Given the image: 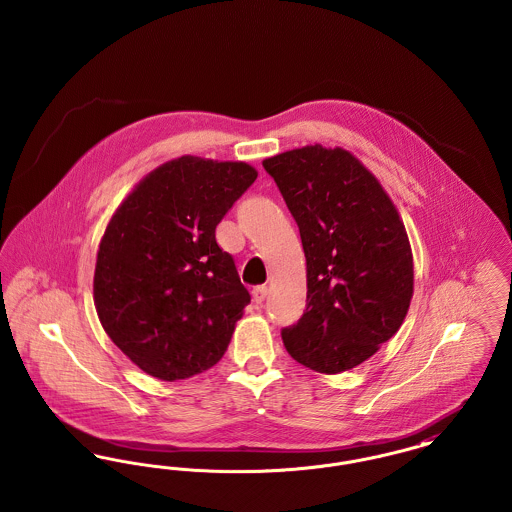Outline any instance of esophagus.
<instances>
[{"label": "esophagus", "instance_id": "34e87169", "mask_svg": "<svg viewBox=\"0 0 512 512\" xmlns=\"http://www.w3.org/2000/svg\"><path fill=\"white\" fill-rule=\"evenodd\" d=\"M268 295L267 286H257V288H253V301L255 303H263L265 301V297Z\"/></svg>", "mask_w": 512, "mask_h": 512}]
</instances>
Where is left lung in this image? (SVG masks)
<instances>
[{"mask_svg":"<svg viewBox=\"0 0 512 512\" xmlns=\"http://www.w3.org/2000/svg\"><path fill=\"white\" fill-rule=\"evenodd\" d=\"M299 226L307 309L282 341L322 374L351 370L395 336L413 299L405 224L376 176L347 149L297 147L263 161Z\"/></svg>","mask_w":512,"mask_h":512,"instance_id":"obj_1","label":"left lung"}]
</instances>
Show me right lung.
<instances>
[{"label":"right lung","mask_w":512,"mask_h":512,"mask_svg":"<svg viewBox=\"0 0 512 512\" xmlns=\"http://www.w3.org/2000/svg\"><path fill=\"white\" fill-rule=\"evenodd\" d=\"M242 161L182 155L144 176L99 242V322L146 374L174 382L217 365L251 295L215 230L255 182Z\"/></svg>","instance_id":"right-lung-1"}]
</instances>
